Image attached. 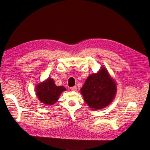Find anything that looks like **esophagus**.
I'll use <instances>...</instances> for the list:
<instances>
[{
  "label": "esophagus",
  "mask_w": 150,
  "mask_h": 150,
  "mask_svg": "<svg viewBox=\"0 0 150 150\" xmlns=\"http://www.w3.org/2000/svg\"><path fill=\"white\" fill-rule=\"evenodd\" d=\"M70 89H71V91H76V86H74V87L71 88H70Z\"/></svg>",
  "instance_id": "34e87169"
}]
</instances>
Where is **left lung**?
Instances as JSON below:
<instances>
[{"label":"left lung","mask_w":150,"mask_h":150,"mask_svg":"<svg viewBox=\"0 0 150 150\" xmlns=\"http://www.w3.org/2000/svg\"><path fill=\"white\" fill-rule=\"evenodd\" d=\"M115 81L105 67L88 76L80 92L84 101L93 110L103 109L111 104L117 93Z\"/></svg>","instance_id":"left-lung-1"}]
</instances>
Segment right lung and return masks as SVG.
Segmentation results:
<instances>
[{
	"label": "right lung",
	"mask_w": 150,
	"mask_h": 150,
	"mask_svg": "<svg viewBox=\"0 0 150 150\" xmlns=\"http://www.w3.org/2000/svg\"><path fill=\"white\" fill-rule=\"evenodd\" d=\"M64 86H57L51 78L38 83L35 88L36 96L38 100L45 106L54 104L58 100L61 93L66 91Z\"/></svg>",
	"instance_id": "add662e5"
}]
</instances>
